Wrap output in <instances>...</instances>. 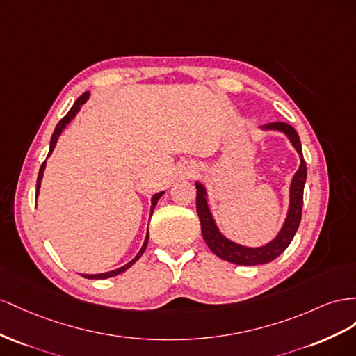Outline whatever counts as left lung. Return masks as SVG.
<instances>
[{"label": "left lung", "instance_id": "left-lung-1", "mask_svg": "<svg viewBox=\"0 0 356 356\" xmlns=\"http://www.w3.org/2000/svg\"><path fill=\"white\" fill-rule=\"evenodd\" d=\"M262 129H273L280 131L285 134L292 146L296 147L300 155V168L292 177L291 188H289V209L283 227L279 231V234L274 237L267 245L261 248H246L237 245V243L231 241L219 231L215 219H213L209 204H207V192L206 188L202 186L200 181L195 184L197 188V213L201 222V232L204 237L209 249L215 253L216 257L225 259L228 262L237 264V266H259V264H267L273 259H276L280 253L285 252V249L291 245V241L296 236L298 229L300 220H301V211H302V192L304 184L307 179V167L306 161L302 158V150L300 137L297 131L285 122H271V124L262 125Z\"/></svg>", "mask_w": 356, "mask_h": 356}]
</instances>
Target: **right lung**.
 <instances>
[{"instance_id": "obj_1", "label": "right lung", "mask_w": 356, "mask_h": 356, "mask_svg": "<svg viewBox=\"0 0 356 356\" xmlns=\"http://www.w3.org/2000/svg\"><path fill=\"white\" fill-rule=\"evenodd\" d=\"M88 98H89V92H85L83 95H80V97L76 99V103L73 104V107L70 108L68 113L58 122V125H56V128H55V131H54V134H52V138H50V149H49L47 156H50V154H52V152H54V149H55V146H56V141H58L60 133H63V131L65 129V127L70 124L71 119H73V118L77 115V111L80 110V107H82V106L86 103ZM44 168H46V161L43 162L42 167H40V171H38V177H37V194H35V197H38V191H40V185H42V179H43V171H44ZM162 195H164V191L158 192V194H155L154 197H152L150 216H152V213H154V210H155V206H156L158 200H159ZM147 241H149V231H147V236H146V238H145L143 246H141V249H140V252L136 255V258L131 259L128 264H125L124 267L116 268V270H111V271H107V273H99V274H82V276L86 277V279H92V280H94V279H95V280H98V279H108V277L118 276V274L127 271L141 255H143V252H145V249H146V246H147Z\"/></svg>"}]
</instances>
